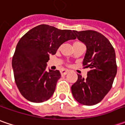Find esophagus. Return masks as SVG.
<instances>
[{
    "label": "esophagus",
    "instance_id": "obj_1",
    "mask_svg": "<svg viewBox=\"0 0 125 125\" xmlns=\"http://www.w3.org/2000/svg\"><path fill=\"white\" fill-rule=\"evenodd\" d=\"M69 72V70H62L60 71V74L61 75H66Z\"/></svg>",
    "mask_w": 125,
    "mask_h": 125
}]
</instances>
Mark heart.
Segmentation results:
<instances>
[{
    "mask_svg": "<svg viewBox=\"0 0 125 125\" xmlns=\"http://www.w3.org/2000/svg\"><path fill=\"white\" fill-rule=\"evenodd\" d=\"M76 43H80V42H75L74 44H76Z\"/></svg>",
    "mask_w": 125,
    "mask_h": 125,
    "instance_id": "b5f03b06",
    "label": "heart"
}]
</instances>
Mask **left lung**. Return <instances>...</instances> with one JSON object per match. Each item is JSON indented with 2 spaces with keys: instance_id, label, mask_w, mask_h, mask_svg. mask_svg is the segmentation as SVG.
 <instances>
[{
  "instance_id": "obj_1",
  "label": "left lung",
  "mask_w": 125,
  "mask_h": 125,
  "mask_svg": "<svg viewBox=\"0 0 125 125\" xmlns=\"http://www.w3.org/2000/svg\"><path fill=\"white\" fill-rule=\"evenodd\" d=\"M74 32L86 46L83 65L90 70L85 79L78 74V79L72 85V93L79 103L92 106L100 102L112 87L117 73L115 53L108 39L98 32Z\"/></svg>"
}]
</instances>
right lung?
Instances as JSON below:
<instances>
[{
  "label": "right lung",
  "instance_id": "right-lung-1",
  "mask_svg": "<svg viewBox=\"0 0 125 125\" xmlns=\"http://www.w3.org/2000/svg\"><path fill=\"white\" fill-rule=\"evenodd\" d=\"M73 32L42 24L27 32L19 41L12 69L17 88L28 101L41 103L52 97L61 75L58 70L46 71V62L61 44L76 39Z\"/></svg>",
  "mask_w": 125,
  "mask_h": 125
}]
</instances>
